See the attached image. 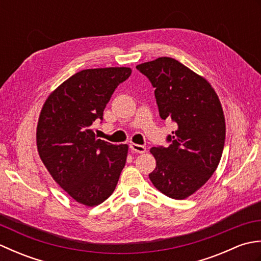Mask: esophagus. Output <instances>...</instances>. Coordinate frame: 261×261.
Wrapping results in <instances>:
<instances>
[{
  "instance_id": "obj_1",
  "label": "esophagus",
  "mask_w": 261,
  "mask_h": 261,
  "mask_svg": "<svg viewBox=\"0 0 261 261\" xmlns=\"http://www.w3.org/2000/svg\"><path fill=\"white\" fill-rule=\"evenodd\" d=\"M130 149L134 152H139V153L146 152V147L145 146H141V145H137V143H131Z\"/></svg>"
}]
</instances>
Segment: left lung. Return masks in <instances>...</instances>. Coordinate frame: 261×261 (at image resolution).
<instances>
[{"label":"left lung","mask_w":261,"mask_h":261,"mask_svg":"<svg viewBox=\"0 0 261 261\" xmlns=\"http://www.w3.org/2000/svg\"><path fill=\"white\" fill-rule=\"evenodd\" d=\"M150 81L160 118L170 119L176 130L170 145L152 147L156 168L149 174L166 196L184 199L213 175L222 156L225 120L213 87L178 60L160 57L137 66Z\"/></svg>","instance_id":"obj_1"}]
</instances>
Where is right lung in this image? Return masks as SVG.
<instances>
[{
    "instance_id": "right-lung-1",
    "label": "right lung",
    "mask_w": 261,
    "mask_h": 261,
    "mask_svg": "<svg viewBox=\"0 0 261 261\" xmlns=\"http://www.w3.org/2000/svg\"><path fill=\"white\" fill-rule=\"evenodd\" d=\"M130 75L127 67L81 70L48 96L39 116V156L55 181L86 206L111 196L125 165L127 145L97 139L92 124L103 120L115 88Z\"/></svg>"
}]
</instances>
